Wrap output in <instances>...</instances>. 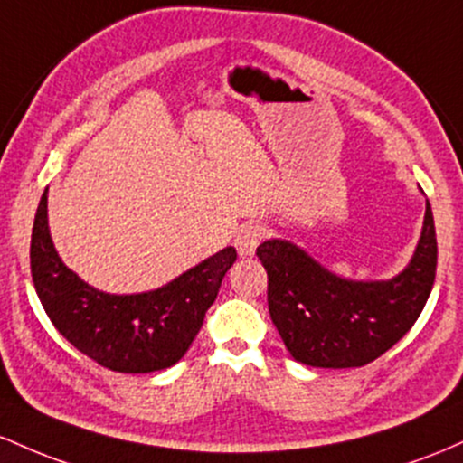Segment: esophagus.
Returning <instances> with one entry per match:
<instances>
[{"label":"esophagus","instance_id":"obj_1","mask_svg":"<svg viewBox=\"0 0 463 463\" xmlns=\"http://www.w3.org/2000/svg\"><path fill=\"white\" fill-rule=\"evenodd\" d=\"M264 238V227L258 225V222H247V225H242L241 230L236 233V249L241 256H253L256 253V247L262 242Z\"/></svg>","mask_w":463,"mask_h":463}]
</instances>
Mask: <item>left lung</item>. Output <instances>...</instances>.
I'll use <instances>...</instances> for the list:
<instances>
[{"mask_svg":"<svg viewBox=\"0 0 463 463\" xmlns=\"http://www.w3.org/2000/svg\"><path fill=\"white\" fill-rule=\"evenodd\" d=\"M256 256L267 269L269 313L295 361L361 367L396 345L418 321L438 269V238L427 203L411 262L387 282L336 278L287 241H267Z\"/></svg>","mask_w":463,"mask_h":463,"instance_id":"8db88e82","label":"left lung"}]
</instances>
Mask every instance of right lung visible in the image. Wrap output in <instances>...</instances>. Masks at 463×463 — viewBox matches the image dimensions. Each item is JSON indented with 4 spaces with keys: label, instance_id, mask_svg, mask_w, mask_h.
<instances>
[{
    "label": "right lung",
    "instance_id": "1",
    "mask_svg": "<svg viewBox=\"0 0 463 463\" xmlns=\"http://www.w3.org/2000/svg\"><path fill=\"white\" fill-rule=\"evenodd\" d=\"M236 262L227 247L165 287L139 295H109L61 262L48 230V190L36 207L30 271L54 328L98 365L148 373L175 365L199 335L222 278Z\"/></svg>",
    "mask_w": 463,
    "mask_h": 463
}]
</instances>
